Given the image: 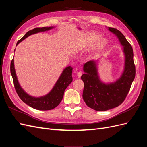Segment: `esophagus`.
Wrapping results in <instances>:
<instances>
[{
  "instance_id": "obj_1",
  "label": "esophagus",
  "mask_w": 147,
  "mask_h": 147,
  "mask_svg": "<svg viewBox=\"0 0 147 147\" xmlns=\"http://www.w3.org/2000/svg\"><path fill=\"white\" fill-rule=\"evenodd\" d=\"M77 75L78 78H80L81 76L82 75V72H77Z\"/></svg>"
}]
</instances>
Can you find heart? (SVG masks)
<instances>
[{
    "instance_id": "1",
    "label": "heart",
    "mask_w": 147,
    "mask_h": 147,
    "mask_svg": "<svg viewBox=\"0 0 147 147\" xmlns=\"http://www.w3.org/2000/svg\"><path fill=\"white\" fill-rule=\"evenodd\" d=\"M99 38V35H97V34H92L91 35V36H90V42L91 43H95L97 40V39H98ZM105 43H106L105 40L104 39V38H102L99 41L98 46L99 47L104 46L105 44Z\"/></svg>"
}]
</instances>
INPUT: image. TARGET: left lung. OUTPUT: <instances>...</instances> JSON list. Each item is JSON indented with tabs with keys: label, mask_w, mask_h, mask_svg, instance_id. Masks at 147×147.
<instances>
[{
	"label": "left lung",
	"mask_w": 147,
	"mask_h": 147,
	"mask_svg": "<svg viewBox=\"0 0 147 147\" xmlns=\"http://www.w3.org/2000/svg\"><path fill=\"white\" fill-rule=\"evenodd\" d=\"M109 30L117 35L124 47L125 65L121 77L114 83L105 84L100 80L95 61L91 60L84 64V74L81 77L84 84L83 98L89 107L97 111L108 110L121 104L125 100L136 76L131 45L118 29L109 28Z\"/></svg>",
	"instance_id": "1"
}]
</instances>
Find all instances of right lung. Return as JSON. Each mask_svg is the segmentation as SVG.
I'll use <instances>...</instances> for the list:
<instances>
[{"instance_id": "right-lung-1", "label": "right lung", "mask_w": 147, "mask_h": 147, "mask_svg": "<svg viewBox=\"0 0 147 147\" xmlns=\"http://www.w3.org/2000/svg\"><path fill=\"white\" fill-rule=\"evenodd\" d=\"M52 28L53 27H43L36 28L32 30H30L24 35L23 37H22L20 40L18 41L16 45L30 35L38 33L39 32L48 30ZM10 72L15 90L20 98L22 101H23L24 103L28 104L31 107L39 110H49L56 107L60 104V102L63 98L65 90L72 82V67L71 66H69L63 70L55 86L48 94L40 97H34L26 93L20 86L16 75L13 59L11 62Z\"/></svg>"}]
</instances>
